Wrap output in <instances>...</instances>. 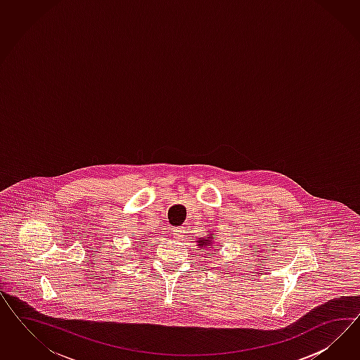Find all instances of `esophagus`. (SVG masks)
<instances>
[{"label":"esophagus","instance_id":"esophagus-1","mask_svg":"<svg viewBox=\"0 0 360 360\" xmlns=\"http://www.w3.org/2000/svg\"><path fill=\"white\" fill-rule=\"evenodd\" d=\"M185 232L186 227H175L173 235H174V238H182L185 235Z\"/></svg>","mask_w":360,"mask_h":360}]
</instances>
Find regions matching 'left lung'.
I'll list each match as a JSON object with an SVG mask.
<instances>
[{
  "mask_svg": "<svg viewBox=\"0 0 360 360\" xmlns=\"http://www.w3.org/2000/svg\"><path fill=\"white\" fill-rule=\"evenodd\" d=\"M207 236H205V238H199V239L196 240V243H198V247L202 250V251H208V250H211V248H215V245H214V236H215V232L214 231H207Z\"/></svg>",
  "mask_w": 360,
  "mask_h": 360,
  "instance_id": "8db88e82",
  "label": "left lung"
}]
</instances>
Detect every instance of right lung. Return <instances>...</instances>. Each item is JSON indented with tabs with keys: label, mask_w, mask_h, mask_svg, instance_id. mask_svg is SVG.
Segmentation results:
<instances>
[{
	"label": "right lung",
	"mask_w": 360,
	"mask_h": 360,
	"mask_svg": "<svg viewBox=\"0 0 360 360\" xmlns=\"http://www.w3.org/2000/svg\"><path fill=\"white\" fill-rule=\"evenodd\" d=\"M143 243H145V240H142L141 244H143Z\"/></svg>",
	"instance_id": "add662e5"
}]
</instances>
